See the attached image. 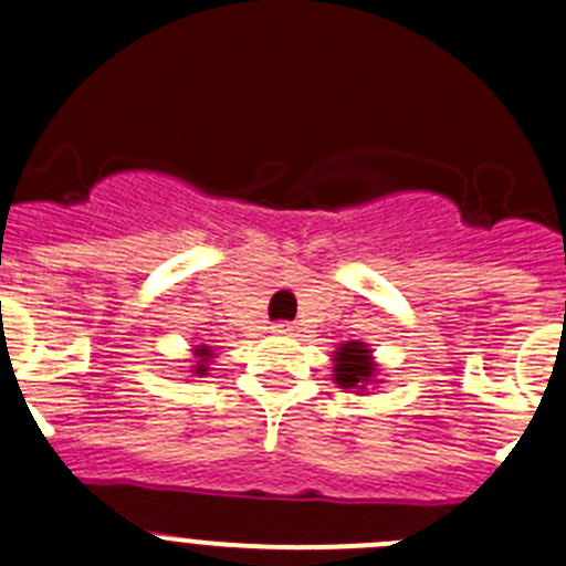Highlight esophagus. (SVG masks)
<instances>
[{"label":"esophagus","mask_w":566,"mask_h":566,"mask_svg":"<svg viewBox=\"0 0 566 566\" xmlns=\"http://www.w3.org/2000/svg\"><path fill=\"white\" fill-rule=\"evenodd\" d=\"M273 332H276V334H295V332H298V326H295V323H290V321H282V323H276V326H273Z\"/></svg>","instance_id":"34e87169"}]
</instances>
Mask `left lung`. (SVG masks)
<instances>
[{
	"label": "left lung",
	"instance_id": "8db88e82",
	"mask_svg": "<svg viewBox=\"0 0 566 566\" xmlns=\"http://www.w3.org/2000/svg\"><path fill=\"white\" fill-rule=\"evenodd\" d=\"M373 370L376 367L370 361V350L361 343H345L334 356V381L345 389H365L361 384L370 381Z\"/></svg>",
	"mask_w": 566,
	"mask_h": 566
}]
</instances>
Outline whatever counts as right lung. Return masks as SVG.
Returning <instances> with one entry per match:
<instances>
[{
    "mask_svg": "<svg viewBox=\"0 0 566 566\" xmlns=\"http://www.w3.org/2000/svg\"><path fill=\"white\" fill-rule=\"evenodd\" d=\"M196 356H201L199 365H193V367H196V373H199V376H205V370H207V359H210V348H207V345H199V348H196Z\"/></svg>",
    "mask_w": 566,
    "mask_h": 566,
    "instance_id": "add662e5",
    "label": "right lung"
}]
</instances>
